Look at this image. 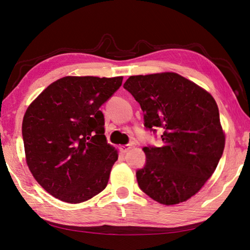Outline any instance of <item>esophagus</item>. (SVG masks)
Masks as SVG:
<instances>
[{
  "mask_svg": "<svg viewBox=\"0 0 250 250\" xmlns=\"http://www.w3.org/2000/svg\"><path fill=\"white\" fill-rule=\"evenodd\" d=\"M131 148H132L131 145H121V146L119 147V149H120L121 152L125 153V152H128V151L131 149Z\"/></svg>",
  "mask_w": 250,
  "mask_h": 250,
  "instance_id": "1",
  "label": "esophagus"
}]
</instances>
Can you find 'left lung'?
I'll return each instance as SVG.
<instances>
[{
	"label": "left lung",
	"instance_id": "1",
	"mask_svg": "<svg viewBox=\"0 0 250 250\" xmlns=\"http://www.w3.org/2000/svg\"><path fill=\"white\" fill-rule=\"evenodd\" d=\"M144 111L148 130L161 128V147H144L140 188L164 205L198 193L218 166L226 144L218 106L209 92L177 73L130 76L124 84Z\"/></svg>",
	"mask_w": 250,
	"mask_h": 250
}]
</instances>
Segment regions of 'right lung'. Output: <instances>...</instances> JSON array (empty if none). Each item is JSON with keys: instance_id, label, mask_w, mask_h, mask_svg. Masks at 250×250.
Here are the masks:
<instances>
[{"instance_id": "obj_1", "label": "right lung", "mask_w": 250, "mask_h": 250, "mask_svg": "<svg viewBox=\"0 0 250 250\" xmlns=\"http://www.w3.org/2000/svg\"><path fill=\"white\" fill-rule=\"evenodd\" d=\"M122 79L65 76L29 105L22 121L25 161L36 182L55 198L82 203L107 186L118 151L104 135L100 107Z\"/></svg>"}]
</instances>
